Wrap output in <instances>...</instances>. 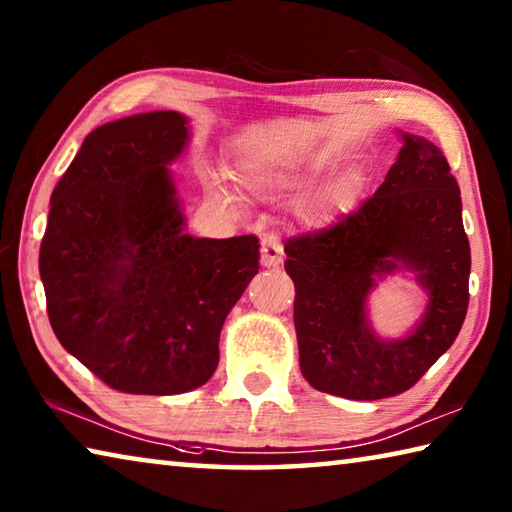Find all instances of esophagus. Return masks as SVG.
Returning a JSON list of instances; mask_svg holds the SVG:
<instances>
[{
    "label": "esophagus",
    "mask_w": 512,
    "mask_h": 512,
    "mask_svg": "<svg viewBox=\"0 0 512 512\" xmlns=\"http://www.w3.org/2000/svg\"><path fill=\"white\" fill-rule=\"evenodd\" d=\"M284 257V248L280 244V239H277L275 235H264L262 239V264L264 266H277L282 262Z\"/></svg>",
    "instance_id": "obj_1"
}]
</instances>
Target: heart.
I'll return each mask as SVG.
<instances>
[{"label":"heart","instance_id":"b5f03b06","mask_svg":"<svg viewBox=\"0 0 512 512\" xmlns=\"http://www.w3.org/2000/svg\"><path fill=\"white\" fill-rule=\"evenodd\" d=\"M314 178H316V169L293 167V164L248 169L244 173V183L250 192H255L259 196H271V198L302 194ZM336 201H339V192H336V189L318 192L305 205V219L311 225H325L329 219H332Z\"/></svg>","mask_w":512,"mask_h":512}]
</instances>
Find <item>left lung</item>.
<instances>
[{
  "label": "left lung",
  "instance_id": "1",
  "mask_svg": "<svg viewBox=\"0 0 512 512\" xmlns=\"http://www.w3.org/2000/svg\"><path fill=\"white\" fill-rule=\"evenodd\" d=\"M400 135V155L368 201L284 246L302 377L348 400L409 391L456 341L470 302L461 189L438 146ZM400 267L416 273L430 302L411 335L386 342L369 327L365 300Z\"/></svg>",
  "mask_w": 512,
  "mask_h": 512
}]
</instances>
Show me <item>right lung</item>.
<instances>
[{
	"label": "right lung",
	"instance_id": "obj_1",
	"mask_svg": "<svg viewBox=\"0 0 512 512\" xmlns=\"http://www.w3.org/2000/svg\"><path fill=\"white\" fill-rule=\"evenodd\" d=\"M189 142L173 110L108 121L51 194L40 246L60 345L121 393L178 395L219 366V336L259 268L253 235L185 232L169 164Z\"/></svg>",
	"mask_w": 512,
	"mask_h": 512
}]
</instances>
